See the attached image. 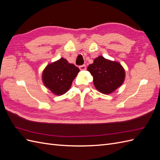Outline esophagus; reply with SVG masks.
Masks as SVG:
<instances>
[{
  "label": "esophagus",
  "mask_w": 160,
  "mask_h": 160,
  "mask_svg": "<svg viewBox=\"0 0 160 160\" xmlns=\"http://www.w3.org/2000/svg\"><path fill=\"white\" fill-rule=\"evenodd\" d=\"M79 69L81 71H83L86 69V65H81L79 66Z\"/></svg>",
  "instance_id": "esophagus-1"
}]
</instances>
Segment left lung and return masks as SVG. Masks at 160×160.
<instances>
[{"mask_svg":"<svg viewBox=\"0 0 160 160\" xmlns=\"http://www.w3.org/2000/svg\"><path fill=\"white\" fill-rule=\"evenodd\" d=\"M88 71L93 77L95 88L100 93L110 94L122 85L125 71L119 62L105 59L102 56L95 58Z\"/></svg>","mask_w":160,"mask_h":160,"instance_id":"left-lung-1","label":"left lung"}]
</instances>
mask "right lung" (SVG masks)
I'll return each instance as SVG.
<instances>
[{
	"instance_id": "1",
	"label": "right lung",
	"mask_w": 160,
	"mask_h": 160,
	"mask_svg": "<svg viewBox=\"0 0 160 160\" xmlns=\"http://www.w3.org/2000/svg\"><path fill=\"white\" fill-rule=\"evenodd\" d=\"M79 69L67 59H60L47 65L42 73V83L56 95H62L71 88Z\"/></svg>"
}]
</instances>
